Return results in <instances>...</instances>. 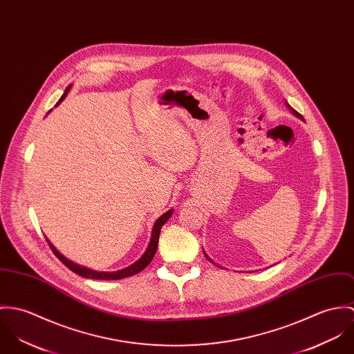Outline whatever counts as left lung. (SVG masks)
<instances>
[{
  "instance_id": "8db88e82",
  "label": "left lung",
  "mask_w": 354,
  "mask_h": 354,
  "mask_svg": "<svg viewBox=\"0 0 354 354\" xmlns=\"http://www.w3.org/2000/svg\"><path fill=\"white\" fill-rule=\"evenodd\" d=\"M286 106H288V107H289V110H290V111H292V114H293V115H296V117H297V118L303 119V117H301V115H300V114H299V113H297V111H296V110H293V109H292V107H290V106H289V104H288V103H286ZM203 254H205V252H203ZM205 257H206V258H207V255H206V254H205ZM207 259H209V258H207ZM209 261H212V259H209Z\"/></svg>"
}]
</instances>
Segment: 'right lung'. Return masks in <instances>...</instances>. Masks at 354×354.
<instances>
[{"mask_svg":"<svg viewBox=\"0 0 354 354\" xmlns=\"http://www.w3.org/2000/svg\"><path fill=\"white\" fill-rule=\"evenodd\" d=\"M71 88H72V84L65 89L64 95L61 96V99L58 100V103H57L55 106H58V104L66 97V95H68V92L71 91ZM172 213H174V210L171 209V210H168L167 213H164L162 216H160L158 220H156V223H155V225H153V230H152V236H151L149 245H148L147 251L144 252V255H142L137 262H134L133 265H130L129 268L122 269V270H118V272H96V270H91V269H88V268L80 266L77 263H75V262L69 261L68 258H65L61 252H58L57 248L50 243V240H48L47 237H46V240H47L50 248L53 250V252L55 254V257H57L68 269H71V270L75 272L76 274L85 277V278H91V279H122V278H126V277H130V275L140 273L141 270H144V269L152 262V259H153V257H155V254H156V251H158V236H160L161 227L168 221V218L172 216Z\"/></svg>","mask_w":354,"mask_h":354,"instance_id":"right-lung-1","label":"right lung"}]
</instances>
